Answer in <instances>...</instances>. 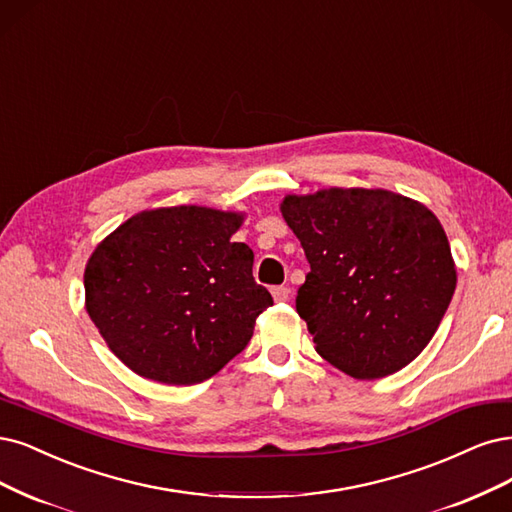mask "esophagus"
<instances>
[{
  "label": "esophagus",
  "mask_w": 512,
  "mask_h": 512,
  "mask_svg": "<svg viewBox=\"0 0 512 512\" xmlns=\"http://www.w3.org/2000/svg\"><path fill=\"white\" fill-rule=\"evenodd\" d=\"M271 294H273V298L277 303H284V301H288L290 298V288H286V286H275L273 290H271Z\"/></svg>",
  "instance_id": "esophagus-1"
}]
</instances>
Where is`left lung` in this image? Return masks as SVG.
Returning a JSON list of instances; mask_svg holds the SVG:
<instances>
[{
    "label": "left lung",
    "mask_w": 512,
    "mask_h": 512,
    "mask_svg": "<svg viewBox=\"0 0 512 512\" xmlns=\"http://www.w3.org/2000/svg\"><path fill=\"white\" fill-rule=\"evenodd\" d=\"M279 209L311 267L296 311L317 354L362 381L411 364L432 341L457 284L438 218L383 188L288 195Z\"/></svg>",
    "instance_id": "1"
}]
</instances>
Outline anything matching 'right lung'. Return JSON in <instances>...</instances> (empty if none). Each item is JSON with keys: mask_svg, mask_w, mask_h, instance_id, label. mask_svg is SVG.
I'll return each instance as SVG.
<instances>
[{"mask_svg": "<svg viewBox=\"0 0 512 512\" xmlns=\"http://www.w3.org/2000/svg\"><path fill=\"white\" fill-rule=\"evenodd\" d=\"M243 218L201 205L146 209L97 245L84 269L86 311L133 373L201 383L250 343L273 298L254 281V252L231 241Z\"/></svg>", "mask_w": 512, "mask_h": 512, "instance_id": "add662e5", "label": "right lung"}]
</instances>
